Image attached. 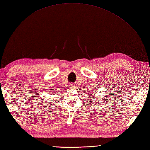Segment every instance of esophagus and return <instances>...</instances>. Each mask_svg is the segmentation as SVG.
<instances>
[{"label":"esophagus","mask_w":150,"mask_h":150,"mask_svg":"<svg viewBox=\"0 0 150 150\" xmlns=\"http://www.w3.org/2000/svg\"><path fill=\"white\" fill-rule=\"evenodd\" d=\"M72 86V88H72V89H74V88H75V86Z\"/></svg>","instance_id":"obj_1"}]
</instances>
